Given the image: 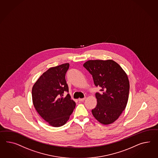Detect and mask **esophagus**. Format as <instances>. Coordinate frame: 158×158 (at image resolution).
Instances as JSON below:
<instances>
[{
  "instance_id": "34e87169",
  "label": "esophagus",
  "mask_w": 158,
  "mask_h": 158,
  "mask_svg": "<svg viewBox=\"0 0 158 158\" xmlns=\"http://www.w3.org/2000/svg\"><path fill=\"white\" fill-rule=\"evenodd\" d=\"M86 99V97L83 98H78V101H83L85 100Z\"/></svg>"
}]
</instances>
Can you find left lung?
<instances>
[{"label": "left lung", "mask_w": 158, "mask_h": 158, "mask_svg": "<svg viewBox=\"0 0 158 158\" xmlns=\"http://www.w3.org/2000/svg\"><path fill=\"white\" fill-rule=\"evenodd\" d=\"M84 67L93 77L94 84L100 88L96 93L97 104L92 110L93 116L104 125L115 122L126 108L130 82L126 72L115 61L89 60Z\"/></svg>", "instance_id": "1"}]
</instances>
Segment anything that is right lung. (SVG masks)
Instances as JSON below:
<instances>
[{
	"instance_id": "add662e5",
	"label": "right lung",
	"mask_w": 158,
	"mask_h": 158,
	"mask_svg": "<svg viewBox=\"0 0 158 158\" xmlns=\"http://www.w3.org/2000/svg\"><path fill=\"white\" fill-rule=\"evenodd\" d=\"M69 64L52 67L43 73L32 86V102L37 112L50 126H64L76 106L69 93L65 74Z\"/></svg>"
}]
</instances>
